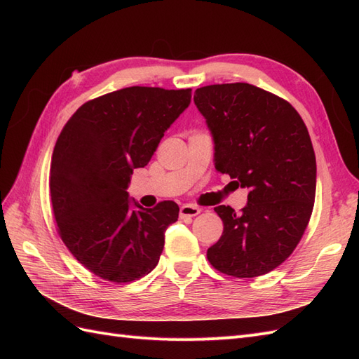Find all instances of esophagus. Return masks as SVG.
<instances>
[{
	"label": "esophagus",
	"mask_w": 359,
	"mask_h": 359,
	"mask_svg": "<svg viewBox=\"0 0 359 359\" xmlns=\"http://www.w3.org/2000/svg\"><path fill=\"white\" fill-rule=\"evenodd\" d=\"M201 212V208L199 206H194V205H190V203H186L181 206L180 210V217L181 219H190V217H194L198 215Z\"/></svg>",
	"instance_id": "1"
}]
</instances>
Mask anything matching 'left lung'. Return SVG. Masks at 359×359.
I'll return each mask as SVG.
<instances>
[{"label": "left lung", "mask_w": 359, "mask_h": 359, "mask_svg": "<svg viewBox=\"0 0 359 359\" xmlns=\"http://www.w3.org/2000/svg\"><path fill=\"white\" fill-rule=\"evenodd\" d=\"M194 104L211 130L217 172L250 190L241 212L214 208L224 227L206 257L227 276H264L292 255L310 222L316 157L309 130L289 102L244 82L202 86Z\"/></svg>", "instance_id": "obj_1"}]
</instances>
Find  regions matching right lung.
<instances>
[{
  "label": "right lung",
  "mask_w": 359,
  "mask_h": 359,
  "mask_svg": "<svg viewBox=\"0 0 359 359\" xmlns=\"http://www.w3.org/2000/svg\"><path fill=\"white\" fill-rule=\"evenodd\" d=\"M190 99V88L128 86L83 103L61 130L49 175L53 217L62 243L94 276L130 283L158 264L178 205L142 208L127 187Z\"/></svg>",
  "instance_id": "right-lung-1"
}]
</instances>
